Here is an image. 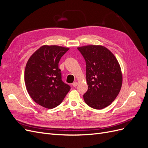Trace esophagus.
Instances as JSON below:
<instances>
[{"mask_svg": "<svg viewBox=\"0 0 148 148\" xmlns=\"http://www.w3.org/2000/svg\"><path fill=\"white\" fill-rule=\"evenodd\" d=\"M78 85V83L77 82H73V83H72V86H73V87H76Z\"/></svg>", "mask_w": 148, "mask_h": 148, "instance_id": "34e87169", "label": "esophagus"}]
</instances>
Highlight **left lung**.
Here are the masks:
<instances>
[{
  "label": "left lung",
  "instance_id": "left-lung-1",
  "mask_svg": "<svg viewBox=\"0 0 148 148\" xmlns=\"http://www.w3.org/2000/svg\"><path fill=\"white\" fill-rule=\"evenodd\" d=\"M86 64L88 91L84 94L86 104L95 109L109 106L122 88V73L119 62L108 49L89 45L77 48Z\"/></svg>",
  "mask_w": 148,
  "mask_h": 148
}]
</instances>
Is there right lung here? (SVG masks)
Here are the masks:
<instances>
[{"instance_id":"right-lung-1","label":"right lung","mask_w":148,"mask_h":148,"mask_svg":"<svg viewBox=\"0 0 148 148\" xmlns=\"http://www.w3.org/2000/svg\"><path fill=\"white\" fill-rule=\"evenodd\" d=\"M69 48L44 45L28 59L25 70L26 89L32 99L47 109H53L63 101L70 90L62 80L59 62Z\"/></svg>"}]
</instances>
